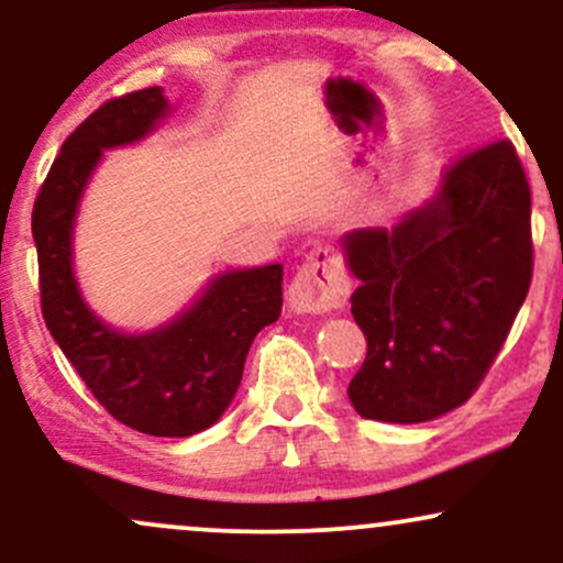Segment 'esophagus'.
Wrapping results in <instances>:
<instances>
[{
	"label": "esophagus",
	"instance_id": "obj_1",
	"mask_svg": "<svg viewBox=\"0 0 563 563\" xmlns=\"http://www.w3.org/2000/svg\"><path fill=\"white\" fill-rule=\"evenodd\" d=\"M349 296V277L331 249H312L288 286L294 312H328L341 307Z\"/></svg>",
	"mask_w": 563,
	"mask_h": 563
}]
</instances>
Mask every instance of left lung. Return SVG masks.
Returning a JSON list of instances; mask_svg holds the SVG:
<instances>
[{"mask_svg":"<svg viewBox=\"0 0 563 563\" xmlns=\"http://www.w3.org/2000/svg\"><path fill=\"white\" fill-rule=\"evenodd\" d=\"M367 339L349 384L371 421L421 423L479 389L532 283V192L514 142L455 158L434 200L391 230L346 235Z\"/></svg>","mask_w":563,"mask_h":563,"instance_id":"left-lung-1","label":"left lung"}]
</instances>
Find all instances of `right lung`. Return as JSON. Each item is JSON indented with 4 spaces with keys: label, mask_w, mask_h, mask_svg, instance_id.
Wrapping results in <instances>:
<instances>
[{
    "label": "right lung",
    "mask_w": 563,
    "mask_h": 563,
    "mask_svg": "<svg viewBox=\"0 0 563 563\" xmlns=\"http://www.w3.org/2000/svg\"><path fill=\"white\" fill-rule=\"evenodd\" d=\"M166 113L158 87L102 102L49 166L31 214L42 314L87 389L119 423L151 437H192L219 421L243 378L245 354L283 309V267L217 277L183 318L153 333H115L81 301L70 230L102 147L140 140Z\"/></svg>",
    "instance_id": "obj_1"
}]
</instances>
